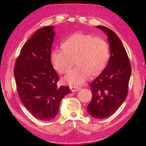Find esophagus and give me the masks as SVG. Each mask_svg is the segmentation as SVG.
Listing matches in <instances>:
<instances>
[{"label":"esophagus","instance_id":"1","mask_svg":"<svg viewBox=\"0 0 146 146\" xmlns=\"http://www.w3.org/2000/svg\"><path fill=\"white\" fill-rule=\"evenodd\" d=\"M70 91H71L72 92H76L81 89L80 87L76 86H70Z\"/></svg>","mask_w":146,"mask_h":146}]
</instances>
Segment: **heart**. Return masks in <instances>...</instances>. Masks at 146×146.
I'll list each match as a JSON object with an SVG mask.
<instances>
[{"label":"heart","mask_w":146,"mask_h":146,"mask_svg":"<svg viewBox=\"0 0 146 146\" xmlns=\"http://www.w3.org/2000/svg\"><path fill=\"white\" fill-rule=\"evenodd\" d=\"M61 48L52 52L51 62L57 72L65 74L72 69L75 61L77 67L65 78L71 85L83 84L90 75L98 76L107 65L108 46L100 37L76 32L61 43Z\"/></svg>","instance_id":"1"}]
</instances>
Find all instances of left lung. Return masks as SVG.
I'll list each match as a JSON object with an SVG mask.
<instances>
[{
  "label": "left lung",
  "instance_id": "1",
  "mask_svg": "<svg viewBox=\"0 0 146 146\" xmlns=\"http://www.w3.org/2000/svg\"><path fill=\"white\" fill-rule=\"evenodd\" d=\"M107 34L110 56L107 67L92 81V97L87 111L96 119L111 116L127 98L131 68L129 56L117 35L105 26H97Z\"/></svg>",
  "mask_w": 146,
  "mask_h": 146
}]
</instances>
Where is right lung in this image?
I'll use <instances>...</instances> for the list:
<instances>
[{"mask_svg": "<svg viewBox=\"0 0 146 146\" xmlns=\"http://www.w3.org/2000/svg\"><path fill=\"white\" fill-rule=\"evenodd\" d=\"M54 26L38 30L22 47L15 65L17 92L24 107L41 121L58 114L60 102L69 93V86H57L59 76L51 63Z\"/></svg>", "mask_w": 146, "mask_h": 146, "instance_id": "obj_1", "label": "right lung"}]
</instances>
